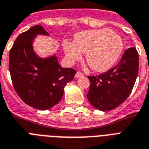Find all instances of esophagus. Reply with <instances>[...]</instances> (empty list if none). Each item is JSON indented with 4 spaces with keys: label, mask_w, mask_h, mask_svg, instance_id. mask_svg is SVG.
<instances>
[{
    "label": "esophagus",
    "mask_w": 149,
    "mask_h": 149,
    "mask_svg": "<svg viewBox=\"0 0 149 149\" xmlns=\"http://www.w3.org/2000/svg\"><path fill=\"white\" fill-rule=\"evenodd\" d=\"M83 77V74L80 72H77V73H76V75H75V77H76V78H80V77Z\"/></svg>",
    "instance_id": "34e87169"
}]
</instances>
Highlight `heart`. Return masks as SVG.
<instances>
[{"label":"heart","mask_w":149,"mask_h":149,"mask_svg":"<svg viewBox=\"0 0 149 149\" xmlns=\"http://www.w3.org/2000/svg\"><path fill=\"white\" fill-rule=\"evenodd\" d=\"M63 48L70 63L79 60L85 54L86 62L96 72H105L114 66L123 49V41L108 28L83 31L73 37V43L65 40Z\"/></svg>","instance_id":"b5f03b06"}]
</instances>
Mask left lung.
<instances>
[{
  "label": "left lung",
  "mask_w": 149,
  "mask_h": 149,
  "mask_svg": "<svg viewBox=\"0 0 149 149\" xmlns=\"http://www.w3.org/2000/svg\"><path fill=\"white\" fill-rule=\"evenodd\" d=\"M139 72V54L135 47L126 49L116 66L105 73L88 77L90 82L87 99L101 111L118 107L126 100Z\"/></svg>",
  "instance_id": "8db88e82"
}]
</instances>
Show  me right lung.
<instances>
[{"mask_svg": "<svg viewBox=\"0 0 149 149\" xmlns=\"http://www.w3.org/2000/svg\"><path fill=\"white\" fill-rule=\"evenodd\" d=\"M38 35L49 37L41 25H36L17 37L10 51L9 69L17 93L28 106L47 110L62 100L64 87L77 72L63 68L56 54L40 57L33 49Z\"/></svg>", "mask_w": 149, "mask_h": 149, "instance_id": "add662e5", "label": "right lung"}]
</instances>
